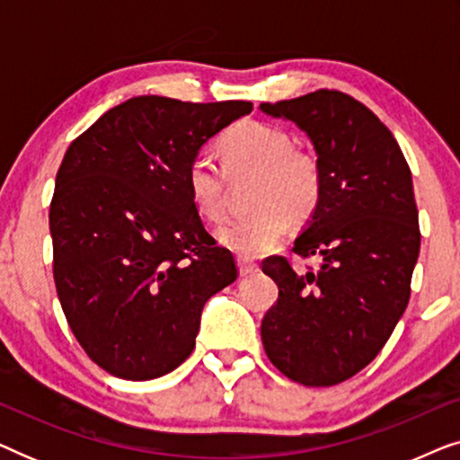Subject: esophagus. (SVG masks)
<instances>
[{"label":"esophagus","mask_w":460,"mask_h":460,"mask_svg":"<svg viewBox=\"0 0 460 460\" xmlns=\"http://www.w3.org/2000/svg\"><path fill=\"white\" fill-rule=\"evenodd\" d=\"M238 272H241V276H251L260 272V266L255 261H251L249 257H238Z\"/></svg>","instance_id":"obj_1"}]
</instances>
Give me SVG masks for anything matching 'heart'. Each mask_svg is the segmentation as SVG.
I'll return each mask as SVG.
<instances>
[{"mask_svg":"<svg viewBox=\"0 0 460 460\" xmlns=\"http://www.w3.org/2000/svg\"><path fill=\"white\" fill-rule=\"evenodd\" d=\"M291 137L260 121H241L219 140L228 173L257 169L249 216L230 219L217 228V241L244 257L266 253L287 234L291 216L307 217L318 205L323 175L318 161L304 150L291 148ZM186 186L200 216L219 219L226 211L224 175L209 155L194 156Z\"/></svg>","mask_w":460,"mask_h":460,"instance_id":"b5f03b06","label":"heart"}]
</instances>
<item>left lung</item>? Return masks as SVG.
Listing matches in <instances>:
<instances>
[{"label": "left lung", "instance_id": "1", "mask_svg": "<svg viewBox=\"0 0 460 460\" xmlns=\"http://www.w3.org/2000/svg\"><path fill=\"white\" fill-rule=\"evenodd\" d=\"M260 111L304 131L323 175L293 249L318 268L297 272L285 257L261 266L279 285L263 349L288 379L335 385L373 362L408 305L420 247L412 175L392 131L348 93L318 90Z\"/></svg>", "mask_w": 460, "mask_h": 460}]
</instances>
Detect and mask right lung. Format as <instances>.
<instances>
[{
  "label": "right lung",
  "instance_id": "obj_1",
  "mask_svg": "<svg viewBox=\"0 0 460 460\" xmlns=\"http://www.w3.org/2000/svg\"><path fill=\"white\" fill-rule=\"evenodd\" d=\"M253 104L136 96L68 146L49 205L54 282L98 367L150 381L192 354L207 299L236 280L186 186L200 148Z\"/></svg>",
  "mask_w": 460,
  "mask_h": 460
}]
</instances>
